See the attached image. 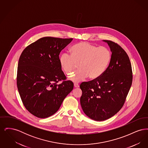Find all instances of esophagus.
Masks as SVG:
<instances>
[{"label":"esophagus","instance_id":"esophagus-1","mask_svg":"<svg viewBox=\"0 0 148 148\" xmlns=\"http://www.w3.org/2000/svg\"><path fill=\"white\" fill-rule=\"evenodd\" d=\"M74 86L75 88H79V85L77 83H74Z\"/></svg>","mask_w":148,"mask_h":148}]
</instances>
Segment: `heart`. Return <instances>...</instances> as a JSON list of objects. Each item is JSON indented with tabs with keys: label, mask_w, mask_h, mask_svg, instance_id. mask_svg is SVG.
<instances>
[{
	"label": "heart",
	"mask_w": 148,
	"mask_h": 148,
	"mask_svg": "<svg viewBox=\"0 0 148 148\" xmlns=\"http://www.w3.org/2000/svg\"><path fill=\"white\" fill-rule=\"evenodd\" d=\"M71 56L62 54L59 63L62 71L69 75L78 65L79 71L71 74L69 79L73 82H79L88 77L91 80L100 77L108 68L112 58L110 50L105 47H99L89 42H78L70 49Z\"/></svg>",
	"instance_id": "obj_1"
}]
</instances>
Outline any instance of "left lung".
Masks as SVG:
<instances>
[{"label": "left lung", "mask_w": 148, "mask_h": 148, "mask_svg": "<svg viewBox=\"0 0 148 148\" xmlns=\"http://www.w3.org/2000/svg\"><path fill=\"white\" fill-rule=\"evenodd\" d=\"M103 41L112 53L108 68L100 77L80 85L82 109L88 117L96 121L106 120L119 111L133 80L132 65L127 53L115 42Z\"/></svg>", "instance_id": "8db88e82"}]
</instances>
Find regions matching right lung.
I'll list each match as a JSON object with an SVG mask.
<instances>
[{
	"label": "right lung",
	"instance_id": "1",
	"mask_svg": "<svg viewBox=\"0 0 148 148\" xmlns=\"http://www.w3.org/2000/svg\"><path fill=\"white\" fill-rule=\"evenodd\" d=\"M43 37L23 51L19 59L16 83L22 102L29 112L39 118L56 113L73 89V83L60 68L59 54L72 41ZM63 82L60 84L57 83Z\"/></svg>",
	"mask_w": 148,
	"mask_h": 148
}]
</instances>
